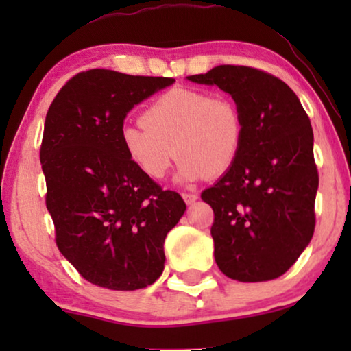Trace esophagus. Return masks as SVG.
<instances>
[{
	"label": "esophagus",
	"mask_w": 351,
	"mask_h": 351,
	"mask_svg": "<svg viewBox=\"0 0 351 351\" xmlns=\"http://www.w3.org/2000/svg\"><path fill=\"white\" fill-rule=\"evenodd\" d=\"M182 198H184L186 204H193L198 199V193H182Z\"/></svg>",
	"instance_id": "obj_1"
}]
</instances>
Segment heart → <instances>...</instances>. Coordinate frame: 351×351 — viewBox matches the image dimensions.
I'll return each instance as SVG.
<instances>
[{
  "label": "heart",
  "instance_id": "b5f03b06",
  "mask_svg": "<svg viewBox=\"0 0 351 351\" xmlns=\"http://www.w3.org/2000/svg\"><path fill=\"white\" fill-rule=\"evenodd\" d=\"M244 119L234 100L204 90L174 88L145 108L142 123L121 128L129 160L152 179H162L179 158V179L222 176L241 152Z\"/></svg>",
  "mask_w": 351,
  "mask_h": 351
}]
</instances>
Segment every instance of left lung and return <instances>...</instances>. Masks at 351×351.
<instances>
[{
	"label": "left lung",
	"instance_id": "left-lung-1",
	"mask_svg": "<svg viewBox=\"0 0 351 351\" xmlns=\"http://www.w3.org/2000/svg\"><path fill=\"white\" fill-rule=\"evenodd\" d=\"M186 78L219 86L244 119L237 161L201 193L214 210L217 267L243 282L275 280L294 265L315 232L319 179L308 114L285 81L252 66L219 65Z\"/></svg>",
	"mask_w": 351,
	"mask_h": 351
}]
</instances>
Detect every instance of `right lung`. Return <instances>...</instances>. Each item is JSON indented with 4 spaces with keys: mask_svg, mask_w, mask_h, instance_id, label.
I'll return each mask as SVG.
<instances>
[{
    "mask_svg": "<svg viewBox=\"0 0 351 351\" xmlns=\"http://www.w3.org/2000/svg\"><path fill=\"white\" fill-rule=\"evenodd\" d=\"M172 83L105 69L81 71L47 110L40 160L56 244L95 286L142 289L165 268L166 234L186 206L129 160L121 128L134 105Z\"/></svg>",
    "mask_w": 351,
    "mask_h": 351,
    "instance_id": "1",
    "label": "right lung"
}]
</instances>
